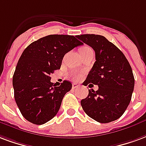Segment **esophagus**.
<instances>
[{"label":"esophagus","instance_id":"1","mask_svg":"<svg viewBox=\"0 0 146 146\" xmlns=\"http://www.w3.org/2000/svg\"><path fill=\"white\" fill-rule=\"evenodd\" d=\"M79 87H80V85L77 84H73V85H72V87H73V89H75V88H78Z\"/></svg>","mask_w":146,"mask_h":146}]
</instances>
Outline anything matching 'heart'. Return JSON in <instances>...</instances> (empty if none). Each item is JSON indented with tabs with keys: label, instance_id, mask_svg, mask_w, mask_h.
Masks as SVG:
<instances>
[{
	"label": "heart",
	"instance_id": "obj_1",
	"mask_svg": "<svg viewBox=\"0 0 146 146\" xmlns=\"http://www.w3.org/2000/svg\"><path fill=\"white\" fill-rule=\"evenodd\" d=\"M89 50H91V48H89V47H84V48H82L80 49V53H83V52H85L89 51ZM82 76V73H80V72H76V73H74L72 74V78L73 80H78L80 79L81 78Z\"/></svg>",
	"mask_w": 146,
	"mask_h": 146
}]
</instances>
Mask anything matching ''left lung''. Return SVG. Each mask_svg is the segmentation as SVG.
<instances>
[{"mask_svg":"<svg viewBox=\"0 0 146 146\" xmlns=\"http://www.w3.org/2000/svg\"><path fill=\"white\" fill-rule=\"evenodd\" d=\"M76 37L95 52L96 61L84 85L91 83L98 86L97 91L90 90L88 96L81 100L82 108L90 117L100 123L118 119L130 103L135 86L128 59L104 36L86 34Z\"/></svg>","mask_w":146,"mask_h":146,"instance_id":"obj_1","label":"left lung"}]
</instances>
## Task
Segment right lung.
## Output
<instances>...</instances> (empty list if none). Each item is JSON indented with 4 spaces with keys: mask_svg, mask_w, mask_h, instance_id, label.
<instances>
[{
    "mask_svg": "<svg viewBox=\"0 0 146 146\" xmlns=\"http://www.w3.org/2000/svg\"><path fill=\"white\" fill-rule=\"evenodd\" d=\"M82 44L73 35H49L24 50L12 83L16 104L27 121L43 125L56 115L72 84L64 80L56 87L50 75L60 69L65 54Z\"/></svg>",
    "mask_w": 146,
    "mask_h": 146,
    "instance_id": "obj_1",
    "label": "right lung"
}]
</instances>
